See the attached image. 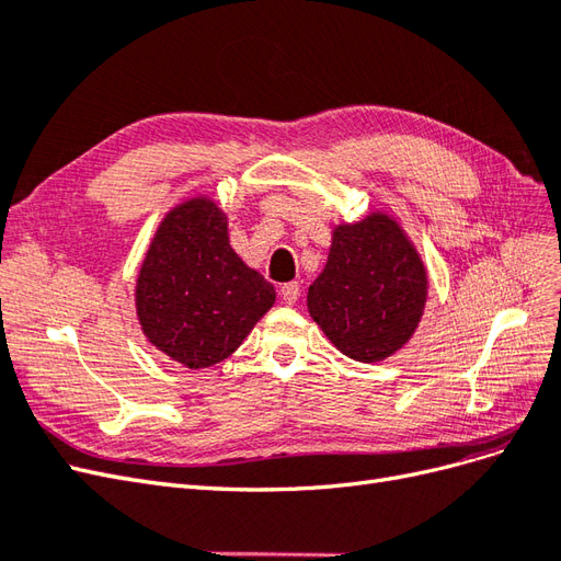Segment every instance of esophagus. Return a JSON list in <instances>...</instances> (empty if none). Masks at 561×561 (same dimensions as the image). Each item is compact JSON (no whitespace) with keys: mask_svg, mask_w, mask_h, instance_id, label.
<instances>
[{"mask_svg":"<svg viewBox=\"0 0 561 561\" xmlns=\"http://www.w3.org/2000/svg\"><path fill=\"white\" fill-rule=\"evenodd\" d=\"M299 295H301L299 283H285V285L280 287V299H283L285 304H295V301L299 299Z\"/></svg>","mask_w":561,"mask_h":561,"instance_id":"esophagus-1","label":"esophagus"}]
</instances>
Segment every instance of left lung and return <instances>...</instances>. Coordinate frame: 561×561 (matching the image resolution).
<instances>
[{
	"instance_id": "obj_1",
	"label": "left lung",
	"mask_w": 561,
	"mask_h": 561,
	"mask_svg": "<svg viewBox=\"0 0 561 561\" xmlns=\"http://www.w3.org/2000/svg\"><path fill=\"white\" fill-rule=\"evenodd\" d=\"M426 268L386 215L334 229L330 257L309 287V313L330 342L360 363L407 344L426 304Z\"/></svg>"
}]
</instances>
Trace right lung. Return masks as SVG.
I'll return each mask as SVG.
<instances>
[{
    "label": "right lung",
    "instance_id": "right-lung-1",
    "mask_svg": "<svg viewBox=\"0 0 561 561\" xmlns=\"http://www.w3.org/2000/svg\"><path fill=\"white\" fill-rule=\"evenodd\" d=\"M135 299L149 342L201 369L241 346L274 307L276 290L231 250L225 213L208 198H194L163 219Z\"/></svg>",
    "mask_w": 561,
    "mask_h": 561
}]
</instances>
